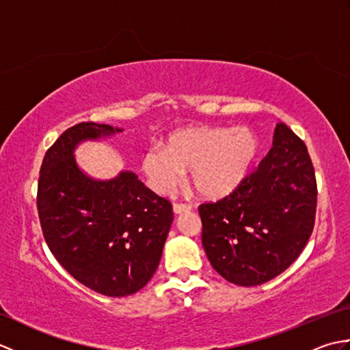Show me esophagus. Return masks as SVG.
<instances>
[{"label":"esophagus","instance_id":"1","mask_svg":"<svg viewBox=\"0 0 350 350\" xmlns=\"http://www.w3.org/2000/svg\"><path fill=\"white\" fill-rule=\"evenodd\" d=\"M189 211H191V206H188V204H179V203H176V204L173 206V212H174L176 215H180V213L189 212Z\"/></svg>","mask_w":350,"mask_h":350}]
</instances>
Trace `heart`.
Segmentation results:
<instances>
[{"instance_id": "obj_1", "label": "heart", "mask_w": 350, "mask_h": 350, "mask_svg": "<svg viewBox=\"0 0 350 350\" xmlns=\"http://www.w3.org/2000/svg\"><path fill=\"white\" fill-rule=\"evenodd\" d=\"M258 152L256 133L247 126L233 129L198 126L171 133L167 147L148 146L141 170L158 194L167 196L189 170L198 196L209 200L232 194L247 177Z\"/></svg>"}]
</instances>
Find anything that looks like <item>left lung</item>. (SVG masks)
I'll list each match as a JSON object with an SVG mask.
<instances>
[{"instance_id":"8db88e82","label":"left lung","mask_w":350,"mask_h":350,"mask_svg":"<svg viewBox=\"0 0 350 350\" xmlns=\"http://www.w3.org/2000/svg\"><path fill=\"white\" fill-rule=\"evenodd\" d=\"M317 185L304 141L277 124L272 148L232 194L198 207L212 267L237 286H258L292 265L314 227Z\"/></svg>"}]
</instances>
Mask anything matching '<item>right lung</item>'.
<instances>
[{
	"label": "right lung",
	"instance_id": "add662e5",
	"mask_svg": "<svg viewBox=\"0 0 350 350\" xmlns=\"http://www.w3.org/2000/svg\"><path fill=\"white\" fill-rule=\"evenodd\" d=\"M120 132L93 122L72 126L44 154L37 187L52 254L81 284L113 298L137 293L152 280L173 222L168 200L132 171L100 180L78 165L79 144Z\"/></svg>",
	"mask_w": 350,
	"mask_h": 350
}]
</instances>
